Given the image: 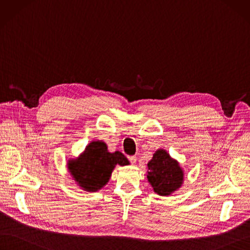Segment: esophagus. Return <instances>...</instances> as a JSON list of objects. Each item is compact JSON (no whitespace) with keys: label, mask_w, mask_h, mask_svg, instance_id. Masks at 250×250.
Listing matches in <instances>:
<instances>
[{"label":"esophagus","mask_w":250,"mask_h":250,"mask_svg":"<svg viewBox=\"0 0 250 250\" xmlns=\"http://www.w3.org/2000/svg\"><path fill=\"white\" fill-rule=\"evenodd\" d=\"M128 161L131 162V164H136L137 163V156L135 155H132V156H128Z\"/></svg>","instance_id":"obj_1"}]
</instances>
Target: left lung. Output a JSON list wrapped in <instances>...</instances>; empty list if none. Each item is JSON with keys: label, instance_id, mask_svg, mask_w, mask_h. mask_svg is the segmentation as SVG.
Returning <instances> with one entry per match:
<instances>
[{"label": "left lung", "instance_id": "8db88e82", "mask_svg": "<svg viewBox=\"0 0 250 250\" xmlns=\"http://www.w3.org/2000/svg\"><path fill=\"white\" fill-rule=\"evenodd\" d=\"M147 166H148L147 178L158 195L169 196L181 187L183 171L179 167V164L171 159L166 150L159 149L155 151L152 160Z\"/></svg>", "mask_w": 250, "mask_h": 250}]
</instances>
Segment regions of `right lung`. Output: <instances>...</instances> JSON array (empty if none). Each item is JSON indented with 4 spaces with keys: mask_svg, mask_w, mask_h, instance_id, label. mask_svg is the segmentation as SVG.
Listing matches in <instances>:
<instances>
[{
    "mask_svg": "<svg viewBox=\"0 0 250 250\" xmlns=\"http://www.w3.org/2000/svg\"><path fill=\"white\" fill-rule=\"evenodd\" d=\"M116 165L130 163L120 151L111 153L104 142L94 141L79 159L69 161L68 168L79 187L86 191H97L108 182Z\"/></svg>",
    "mask_w": 250,
    "mask_h": 250,
    "instance_id": "obj_1",
    "label": "right lung"
}]
</instances>
